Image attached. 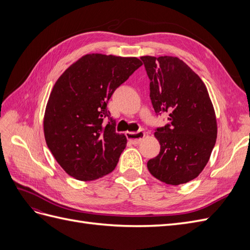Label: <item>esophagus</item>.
I'll return each mask as SVG.
<instances>
[{
  "label": "esophagus",
  "instance_id": "34e87169",
  "mask_svg": "<svg viewBox=\"0 0 250 250\" xmlns=\"http://www.w3.org/2000/svg\"><path fill=\"white\" fill-rule=\"evenodd\" d=\"M126 137L128 141L131 142L133 145H137V144H140L141 141L145 138V132L143 130H139L138 132H126Z\"/></svg>",
  "mask_w": 250,
  "mask_h": 250
}]
</instances>
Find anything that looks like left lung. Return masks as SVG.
Instances as JSON below:
<instances>
[{
  "mask_svg": "<svg viewBox=\"0 0 250 250\" xmlns=\"http://www.w3.org/2000/svg\"><path fill=\"white\" fill-rule=\"evenodd\" d=\"M150 79V99L156 115L169 123L154 132L160 154L147 168L163 183L178 186L197 177L208 164L217 139L213 103L200 77L173 56H142Z\"/></svg>",
  "mask_w": 250,
  "mask_h": 250,
  "instance_id": "8db88e82",
  "label": "left lung"
}]
</instances>
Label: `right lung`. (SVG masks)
<instances>
[{
  "mask_svg": "<svg viewBox=\"0 0 250 250\" xmlns=\"http://www.w3.org/2000/svg\"><path fill=\"white\" fill-rule=\"evenodd\" d=\"M142 65L137 57L86 54L53 86L43 118L48 148L70 176L94 180L115 170L126 147L107 103Z\"/></svg>",
  "mask_w": 250,
  "mask_h": 250,
  "instance_id": "obj_1",
  "label": "right lung"
}]
</instances>
